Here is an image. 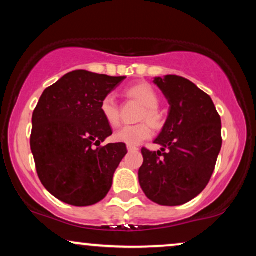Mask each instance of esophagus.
I'll use <instances>...</instances> for the list:
<instances>
[{
    "instance_id": "34e87169",
    "label": "esophagus",
    "mask_w": 256,
    "mask_h": 256,
    "mask_svg": "<svg viewBox=\"0 0 256 256\" xmlns=\"http://www.w3.org/2000/svg\"><path fill=\"white\" fill-rule=\"evenodd\" d=\"M128 150L130 152H137L138 148H137V146H128Z\"/></svg>"
}]
</instances>
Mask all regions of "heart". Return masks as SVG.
<instances>
[{
  "instance_id": "obj_1",
  "label": "heart",
  "mask_w": 256,
  "mask_h": 256,
  "mask_svg": "<svg viewBox=\"0 0 256 256\" xmlns=\"http://www.w3.org/2000/svg\"><path fill=\"white\" fill-rule=\"evenodd\" d=\"M128 95L137 100L140 104L144 106L140 116V120H146L155 128H160L164 125V118L158 110V104H160V98L152 85L146 83L132 85L128 89ZM100 110H101L102 116L108 125L112 128H116L119 125V106L116 98L112 94L106 95L102 98L101 104H100ZM150 137L152 128L148 122L124 126L114 134V140L116 142L125 143L128 146H137Z\"/></svg>"
}]
</instances>
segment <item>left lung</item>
<instances>
[{"instance_id": "obj_1", "label": "left lung", "mask_w": 256, "mask_h": 256, "mask_svg": "<svg viewBox=\"0 0 256 256\" xmlns=\"http://www.w3.org/2000/svg\"><path fill=\"white\" fill-rule=\"evenodd\" d=\"M170 104L162 131L154 143L161 150L142 148L140 188L161 206H180L210 183L222 149V119L210 95L192 82L168 74L155 78Z\"/></svg>"}]
</instances>
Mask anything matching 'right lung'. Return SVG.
<instances>
[{"mask_svg": "<svg viewBox=\"0 0 256 256\" xmlns=\"http://www.w3.org/2000/svg\"><path fill=\"white\" fill-rule=\"evenodd\" d=\"M124 79L84 70L70 72L43 91L34 108L30 146L37 174L64 204H95L110 190L128 149L125 143L101 146L112 128L100 104Z\"/></svg>", "mask_w": 256, "mask_h": 256, "instance_id": "1", "label": "right lung"}]
</instances>
